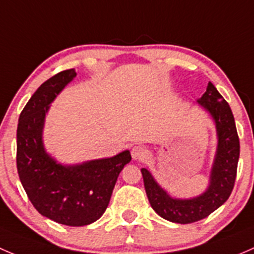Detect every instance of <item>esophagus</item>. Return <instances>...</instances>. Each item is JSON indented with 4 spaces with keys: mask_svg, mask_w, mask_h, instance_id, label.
Masks as SVG:
<instances>
[{
    "mask_svg": "<svg viewBox=\"0 0 254 254\" xmlns=\"http://www.w3.org/2000/svg\"><path fill=\"white\" fill-rule=\"evenodd\" d=\"M130 154H132L133 160H142L146 155V149L142 145H134L130 150Z\"/></svg>",
    "mask_w": 254,
    "mask_h": 254,
    "instance_id": "1",
    "label": "esophagus"
}]
</instances>
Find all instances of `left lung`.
Returning a JSON list of instances; mask_svg holds the SVG:
<instances>
[{"label": "left lung", "instance_id": "obj_1", "mask_svg": "<svg viewBox=\"0 0 254 254\" xmlns=\"http://www.w3.org/2000/svg\"><path fill=\"white\" fill-rule=\"evenodd\" d=\"M197 103L213 120L218 139L209 185L204 192L190 198L172 197L146 167L140 170L151 208L165 220L177 224L194 223L210 215L229 199L236 180L240 140L229 104L211 82Z\"/></svg>", "mask_w": 254, "mask_h": 254}]
</instances>
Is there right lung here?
Returning <instances> with one entry per match:
<instances>
[{"label": "right lung", "instance_id": "1", "mask_svg": "<svg viewBox=\"0 0 254 254\" xmlns=\"http://www.w3.org/2000/svg\"><path fill=\"white\" fill-rule=\"evenodd\" d=\"M74 69L57 73L38 88L23 109L17 128V169L23 188L43 216L67 226L101 218L129 150L111 158L61 164L46 151L43 133L50 105L75 78Z\"/></svg>", "mask_w": 254, "mask_h": 254}]
</instances>
